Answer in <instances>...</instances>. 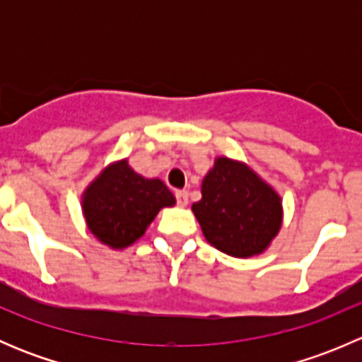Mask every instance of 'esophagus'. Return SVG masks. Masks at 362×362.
Listing matches in <instances>:
<instances>
[{
	"label": "esophagus",
	"mask_w": 362,
	"mask_h": 362,
	"mask_svg": "<svg viewBox=\"0 0 362 362\" xmlns=\"http://www.w3.org/2000/svg\"><path fill=\"white\" fill-rule=\"evenodd\" d=\"M177 203L180 204V206H187L189 203V192L187 191H177Z\"/></svg>",
	"instance_id": "obj_1"
}]
</instances>
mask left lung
I'll use <instances>...</instances> for the list:
<instances>
[{"label": "left lung", "mask_w": 362, "mask_h": 362, "mask_svg": "<svg viewBox=\"0 0 362 362\" xmlns=\"http://www.w3.org/2000/svg\"><path fill=\"white\" fill-rule=\"evenodd\" d=\"M210 245L233 257L264 252L282 228V199L245 163L217 158L192 204Z\"/></svg>", "instance_id": "obj_1"}]
</instances>
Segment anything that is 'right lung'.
<instances>
[{
  "label": "right lung",
  "instance_id": "obj_1",
  "mask_svg": "<svg viewBox=\"0 0 362 362\" xmlns=\"http://www.w3.org/2000/svg\"><path fill=\"white\" fill-rule=\"evenodd\" d=\"M173 204L175 196L159 178H144L127 159L105 168L82 196L87 228L112 249L141 238L160 208Z\"/></svg>",
  "mask_w": 362,
  "mask_h": 362
}]
</instances>
